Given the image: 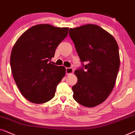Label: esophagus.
<instances>
[{
  "label": "esophagus",
  "instance_id": "1",
  "mask_svg": "<svg viewBox=\"0 0 135 135\" xmlns=\"http://www.w3.org/2000/svg\"><path fill=\"white\" fill-rule=\"evenodd\" d=\"M66 74H70L73 73V69L72 68H66Z\"/></svg>",
  "mask_w": 135,
  "mask_h": 135
}]
</instances>
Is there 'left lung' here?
<instances>
[{
  "label": "left lung",
  "mask_w": 135,
  "mask_h": 135,
  "mask_svg": "<svg viewBox=\"0 0 135 135\" xmlns=\"http://www.w3.org/2000/svg\"><path fill=\"white\" fill-rule=\"evenodd\" d=\"M69 35L82 63L74 71L78 82L72 87L73 98L80 105L93 107L108 98L115 85L120 65L118 44L93 24L70 28Z\"/></svg>",
  "instance_id": "obj_1"
}]
</instances>
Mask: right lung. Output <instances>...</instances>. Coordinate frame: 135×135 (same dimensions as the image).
I'll use <instances>...</instances> for the list:
<instances>
[{
	"instance_id": "obj_1",
	"label": "right lung",
	"mask_w": 135,
	"mask_h": 135,
	"mask_svg": "<svg viewBox=\"0 0 135 135\" xmlns=\"http://www.w3.org/2000/svg\"><path fill=\"white\" fill-rule=\"evenodd\" d=\"M68 28L40 24L30 28L14 45L10 65L14 79L23 97L35 104L55 96L65 75V68L52 64L56 48L68 35Z\"/></svg>"
}]
</instances>
